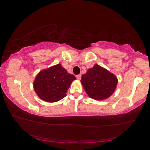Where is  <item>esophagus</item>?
I'll list each match as a JSON object with an SVG mask.
<instances>
[{
    "label": "esophagus",
    "mask_w": 150,
    "mask_h": 150,
    "mask_svg": "<svg viewBox=\"0 0 150 150\" xmlns=\"http://www.w3.org/2000/svg\"><path fill=\"white\" fill-rule=\"evenodd\" d=\"M76 77H77V79H79H79H81V75H77V76H76Z\"/></svg>",
    "instance_id": "esophagus-1"
}]
</instances>
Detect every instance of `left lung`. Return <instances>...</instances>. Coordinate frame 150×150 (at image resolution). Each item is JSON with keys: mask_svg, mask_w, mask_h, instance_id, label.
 <instances>
[{"mask_svg": "<svg viewBox=\"0 0 150 150\" xmlns=\"http://www.w3.org/2000/svg\"><path fill=\"white\" fill-rule=\"evenodd\" d=\"M81 83L89 97L101 100L112 95L118 79L112 73L96 64L82 75Z\"/></svg>", "mask_w": 150, "mask_h": 150, "instance_id": "obj_1", "label": "left lung"}]
</instances>
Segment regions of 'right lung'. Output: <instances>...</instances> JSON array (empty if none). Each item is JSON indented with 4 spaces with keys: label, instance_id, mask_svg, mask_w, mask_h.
Returning <instances> with one entry per match:
<instances>
[{
    "label": "right lung",
    "instance_id": "obj_1",
    "mask_svg": "<svg viewBox=\"0 0 150 150\" xmlns=\"http://www.w3.org/2000/svg\"><path fill=\"white\" fill-rule=\"evenodd\" d=\"M73 75L68 73L61 64L40 71L34 83L35 92L46 102L54 103L67 95L71 83L75 80Z\"/></svg>",
    "mask_w": 150,
    "mask_h": 150
}]
</instances>
